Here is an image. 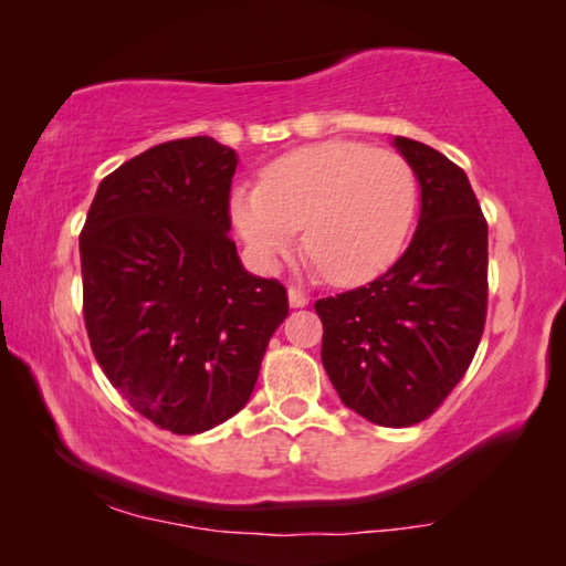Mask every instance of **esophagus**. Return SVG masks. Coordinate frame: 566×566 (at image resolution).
I'll return each instance as SVG.
<instances>
[{
  "instance_id": "34e87169",
  "label": "esophagus",
  "mask_w": 566,
  "mask_h": 566,
  "mask_svg": "<svg viewBox=\"0 0 566 566\" xmlns=\"http://www.w3.org/2000/svg\"><path fill=\"white\" fill-rule=\"evenodd\" d=\"M286 296H290V306H294V310H300V306L310 304V296H306V294L300 292V290H294V286H292L290 292H286Z\"/></svg>"
}]
</instances>
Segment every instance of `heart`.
<instances>
[{"label":"heart","instance_id":"b5f03b06","mask_svg":"<svg viewBox=\"0 0 566 566\" xmlns=\"http://www.w3.org/2000/svg\"><path fill=\"white\" fill-rule=\"evenodd\" d=\"M419 185L395 151L327 139L272 159L260 187L234 189L229 214L264 266L302 244L324 280L354 286L397 260L415 224Z\"/></svg>","mask_w":566,"mask_h":566}]
</instances>
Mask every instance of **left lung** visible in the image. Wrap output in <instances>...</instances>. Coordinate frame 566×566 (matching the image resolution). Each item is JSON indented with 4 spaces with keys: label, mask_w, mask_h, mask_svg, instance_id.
<instances>
[{
    "label": "left lung",
    "mask_w": 566,
    "mask_h": 566,
    "mask_svg": "<svg viewBox=\"0 0 566 566\" xmlns=\"http://www.w3.org/2000/svg\"><path fill=\"white\" fill-rule=\"evenodd\" d=\"M391 145L419 181L417 232L379 280L314 310L322 364L344 407L381 427H409L442 405L482 339L486 222L454 161L407 137Z\"/></svg>",
    "instance_id": "1"
}]
</instances>
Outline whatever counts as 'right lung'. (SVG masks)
Returning a JSON list of instances; mask_svg holds the SVG:
<instances>
[{"instance_id":"1","label":"right lung","mask_w":566,"mask_h":566,"mask_svg":"<svg viewBox=\"0 0 566 566\" xmlns=\"http://www.w3.org/2000/svg\"><path fill=\"white\" fill-rule=\"evenodd\" d=\"M237 151L212 137L142 151L94 195L80 237L84 324L104 375L142 417L199 434L252 397L290 304L229 239Z\"/></svg>"}]
</instances>
